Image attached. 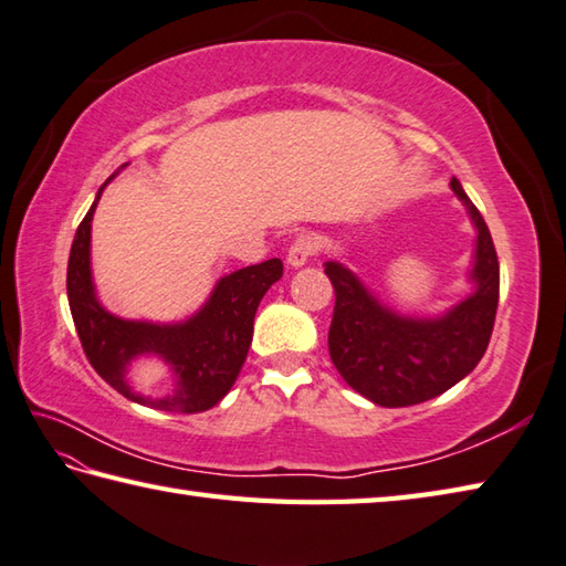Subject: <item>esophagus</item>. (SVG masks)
<instances>
[{
	"label": "esophagus",
	"instance_id": "34e87169",
	"mask_svg": "<svg viewBox=\"0 0 566 566\" xmlns=\"http://www.w3.org/2000/svg\"><path fill=\"white\" fill-rule=\"evenodd\" d=\"M316 250H318V240L314 235H298L292 242L290 252H286V264H290V268H294V270L304 268V264L314 258Z\"/></svg>",
	"mask_w": 566,
	"mask_h": 566
}]
</instances>
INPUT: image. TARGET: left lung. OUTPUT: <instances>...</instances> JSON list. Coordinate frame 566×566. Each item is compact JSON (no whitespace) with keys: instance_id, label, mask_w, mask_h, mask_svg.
Returning a JSON list of instances; mask_svg holds the SVG:
<instances>
[{"instance_id":"1","label":"left lung","mask_w":566,"mask_h":566,"mask_svg":"<svg viewBox=\"0 0 566 566\" xmlns=\"http://www.w3.org/2000/svg\"><path fill=\"white\" fill-rule=\"evenodd\" d=\"M449 186L467 206L479 235L469 272L473 292L447 314L405 316L382 304L340 262L324 264L336 290L328 328L331 360L353 390L380 407L419 405L447 392L467 378L489 348L501 294V268L479 208L459 179H451Z\"/></svg>"}]
</instances>
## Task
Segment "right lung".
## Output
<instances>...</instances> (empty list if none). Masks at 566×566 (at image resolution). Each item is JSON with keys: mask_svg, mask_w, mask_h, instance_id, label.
Masks as SVG:
<instances>
[{"mask_svg": "<svg viewBox=\"0 0 566 566\" xmlns=\"http://www.w3.org/2000/svg\"><path fill=\"white\" fill-rule=\"evenodd\" d=\"M99 186L95 203L77 226L65 290L75 321L77 338L87 360L107 385L127 400L164 409V412L196 415L216 407L235 385L252 343V324L262 296L280 280L282 260L250 264L220 276L206 304L193 316L176 324L132 321L109 314L99 304L91 270V223L105 186ZM142 355L159 357L170 370L172 390L161 398H144L130 390L126 370Z\"/></svg>", "mask_w": 566, "mask_h": 566, "instance_id": "right-lung-1", "label": "right lung"}]
</instances>
